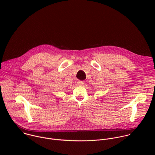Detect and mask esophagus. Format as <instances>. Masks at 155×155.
<instances>
[{
  "mask_svg": "<svg viewBox=\"0 0 155 155\" xmlns=\"http://www.w3.org/2000/svg\"><path fill=\"white\" fill-rule=\"evenodd\" d=\"M77 83L78 84V85L82 86V85L84 84V81H78L77 82Z\"/></svg>",
  "mask_w": 155,
  "mask_h": 155,
  "instance_id": "1",
  "label": "esophagus"
}]
</instances>
